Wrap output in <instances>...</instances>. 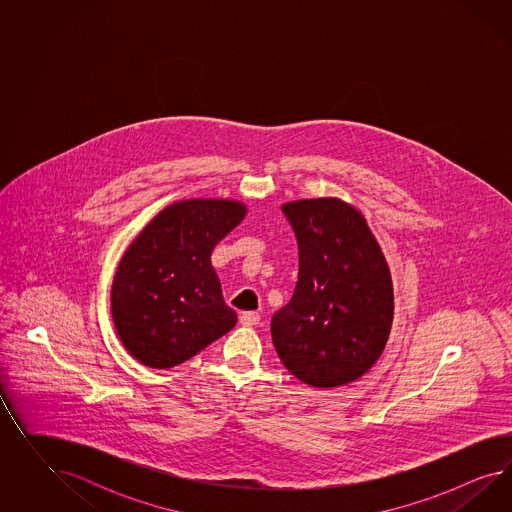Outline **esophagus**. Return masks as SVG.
<instances>
[{"instance_id": "34e87169", "label": "esophagus", "mask_w": 512, "mask_h": 512, "mask_svg": "<svg viewBox=\"0 0 512 512\" xmlns=\"http://www.w3.org/2000/svg\"><path fill=\"white\" fill-rule=\"evenodd\" d=\"M259 321H261V315L257 311H242L240 313V323L244 326L259 325Z\"/></svg>"}]
</instances>
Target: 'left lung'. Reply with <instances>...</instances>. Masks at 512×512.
Returning a JSON list of instances; mask_svg holds the SVG:
<instances>
[{"instance_id":"left-lung-1","label":"left lung","mask_w":512,"mask_h":512,"mask_svg":"<svg viewBox=\"0 0 512 512\" xmlns=\"http://www.w3.org/2000/svg\"><path fill=\"white\" fill-rule=\"evenodd\" d=\"M295 231L298 281L270 332L283 366L306 385L362 377L387 345L394 295L383 251L362 214L340 199L281 206Z\"/></svg>"}]
</instances>
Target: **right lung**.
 <instances>
[{
  "mask_svg": "<svg viewBox=\"0 0 512 512\" xmlns=\"http://www.w3.org/2000/svg\"><path fill=\"white\" fill-rule=\"evenodd\" d=\"M244 216L236 201L174 202L125 251L112 283V319L144 366H178L236 325L210 255Z\"/></svg>",
  "mask_w": 512,
  "mask_h": 512,
  "instance_id": "right-lung-1",
  "label": "right lung"
}]
</instances>
